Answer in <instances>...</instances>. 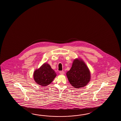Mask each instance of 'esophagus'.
Segmentation results:
<instances>
[{
	"label": "esophagus",
	"instance_id": "1",
	"mask_svg": "<svg viewBox=\"0 0 121 121\" xmlns=\"http://www.w3.org/2000/svg\"><path fill=\"white\" fill-rule=\"evenodd\" d=\"M59 73L60 74H64L65 72L64 71H60Z\"/></svg>",
	"mask_w": 121,
	"mask_h": 121
}]
</instances>
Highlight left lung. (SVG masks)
I'll use <instances>...</instances> for the list:
<instances>
[{
    "label": "left lung",
    "mask_w": 121,
    "mask_h": 121,
    "mask_svg": "<svg viewBox=\"0 0 121 121\" xmlns=\"http://www.w3.org/2000/svg\"><path fill=\"white\" fill-rule=\"evenodd\" d=\"M66 74L69 83L75 88L84 87L91 79L90 70L80 58L73 60L71 69Z\"/></svg>",
    "instance_id": "1"
}]
</instances>
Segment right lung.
Masks as SVG:
<instances>
[{"instance_id": "1", "label": "right lung", "mask_w": 121, "mask_h": 121, "mask_svg": "<svg viewBox=\"0 0 121 121\" xmlns=\"http://www.w3.org/2000/svg\"><path fill=\"white\" fill-rule=\"evenodd\" d=\"M57 74L47 63H44L34 72V80L38 84L46 86L54 80Z\"/></svg>"}]
</instances>
